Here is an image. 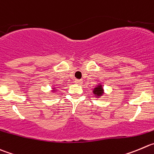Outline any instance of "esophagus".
<instances>
[{"label": "esophagus", "mask_w": 154, "mask_h": 154, "mask_svg": "<svg viewBox=\"0 0 154 154\" xmlns=\"http://www.w3.org/2000/svg\"><path fill=\"white\" fill-rule=\"evenodd\" d=\"M75 82L76 84L81 85L82 83L83 82H82V79H75Z\"/></svg>", "instance_id": "obj_1"}]
</instances>
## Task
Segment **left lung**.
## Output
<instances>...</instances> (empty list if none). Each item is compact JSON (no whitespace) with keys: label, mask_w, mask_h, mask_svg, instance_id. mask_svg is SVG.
Returning <instances> with one entry per match:
<instances>
[{"label":"left lung","mask_w":154,"mask_h":154,"mask_svg":"<svg viewBox=\"0 0 154 154\" xmlns=\"http://www.w3.org/2000/svg\"><path fill=\"white\" fill-rule=\"evenodd\" d=\"M102 91H103V89H102L101 86H98L97 88H94V94L98 95V96H100V95H101L102 93H103Z\"/></svg>","instance_id":"1"}]
</instances>
